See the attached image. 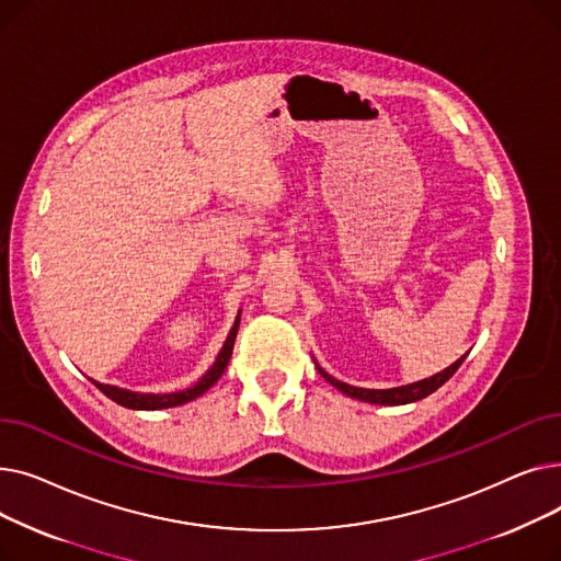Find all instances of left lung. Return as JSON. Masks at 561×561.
Listing matches in <instances>:
<instances>
[{"label": "left lung", "instance_id": "8db88e82", "mask_svg": "<svg viewBox=\"0 0 561 561\" xmlns=\"http://www.w3.org/2000/svg\"><path fill=\"white\" fill-rule=\"evenodd\" d=\"M468 355V352H466ZM466 355L461 359H457L453 366H448L446 370H440L427 379L414 381V385H407V387H396V389H359V387H350L345 381L334 379L332 375H328L318 366V373L325 377L332 387H336L341 393L350 396V398H357L362 402H373V404H409V402H416L427 398L430 393H434L438 387H444L446 381L457 373V368L463 364Z\"/></svg>", "mask_w": 561, "mask_h": 561}]
</instances>
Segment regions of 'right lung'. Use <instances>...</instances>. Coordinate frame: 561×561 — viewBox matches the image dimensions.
<instances>
[{
  "mask_svg": "<svg viewBox=\"0 0 561 561\" xmlns=\"http://www.w3.org/2000/svg\"><path fill=\"white\" fill-rule=\"evenodd\" d=\"M239 325H241V311L239 316H236L233 320V328L222 345V350L218 352V357L214 362V366L206 370L193 387L184 389V391H174V393H136V391H127V389H121V387H111V385H100V381L91 379L93 385L106 396L111 398L113 402L123 404L127 409H145V411H154V409H168V407H180V404H186L195 398H199L202 393L209 391L216 381L222 377L229 359H231V350H233V341H236V334H239Z\"/></svg>",
  "mask_w": 561,
  "mask_h": 561,
  "instance_id": "obj_1",
  "label": "right lung"
}]
</instances>
